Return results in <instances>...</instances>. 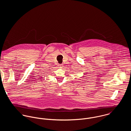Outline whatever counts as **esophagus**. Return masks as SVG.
Here are the masks:
<instances>
[{"label":"esophagus","instance_id":"1","mask_svg":"<svg viewBox=\"0 0 131 131\" xmlns=\"http://www.w3.org/2000/svg\"><path fill=\"white\" fill-rule=\"evenodd\" d=\"M59 67H62V64H59Z\"/></svg>","mask_w":131,"mask_h":131}]
</instances>
